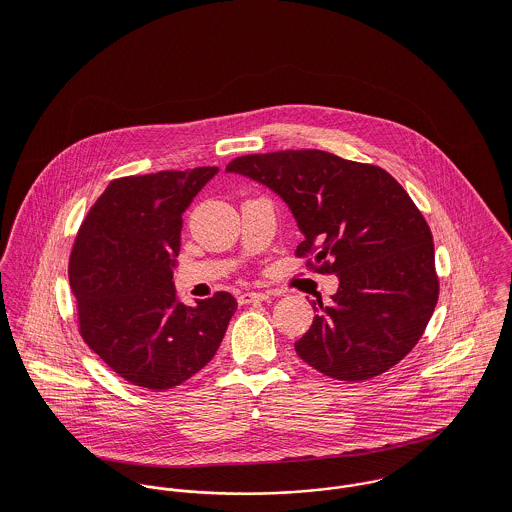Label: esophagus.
Segmentation results:
<instances>
[{
  "instance_id": "obj_1",
  "label": "esophagus",
  "mask_w": 512,
  "mask_h": 512,
  "mask_svg": "<svg viewBox=\"0 0 512 512\" xmlns=\"http://www.w3.org/2000/svg\"><path fill=\"white\" fill-rule=\"evenodd\" d=\"M270 295L264 292H244L238 295V303L240 305H248V303H258V301H264L268 299Z\"/></svg>"
}]
</instances>
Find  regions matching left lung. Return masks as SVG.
<instances>
[{
  "label": "left lung",
  "mask_w": 512,
  "mask_h": 512,
  "mask_svg": "<svg viewBox=\"0 0 512 512\" xmlns=\"http://www.w3.org/2000/svg\"><path fill=\"white\" fill-rule=\"evenodd\" d=\"M266 185L303 234L295 256L313 254L335 274L331 303L295 353L337 380H366L400 363L420 341L438 303L432 232L410 195L384 169L319 149L242 155L228 163Z\"/></svg>",
  "instance_id": "8db88e82"
}]
</instances>
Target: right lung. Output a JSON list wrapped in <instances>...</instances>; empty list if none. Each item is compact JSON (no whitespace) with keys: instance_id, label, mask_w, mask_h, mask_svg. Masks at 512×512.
Masks as SVG:
<instances>
[{"instance_id":"right-lung-1","label":"right lung","mask_w":512,"mask_h":512,"mask_svg":"<svg viewBox=\"0 0 512 512\" xmlns=\"http://www.w3.org/2000/svg\"><path fill=\"white\" fill-rule=\"evenodd\" d=\"M219 167L114 179L74 240L69 282L84 343L134 386L161 392L207 365L236 311L217 292L183 305L173 268L183 213Z\"/></svg>"}]
</instances>
